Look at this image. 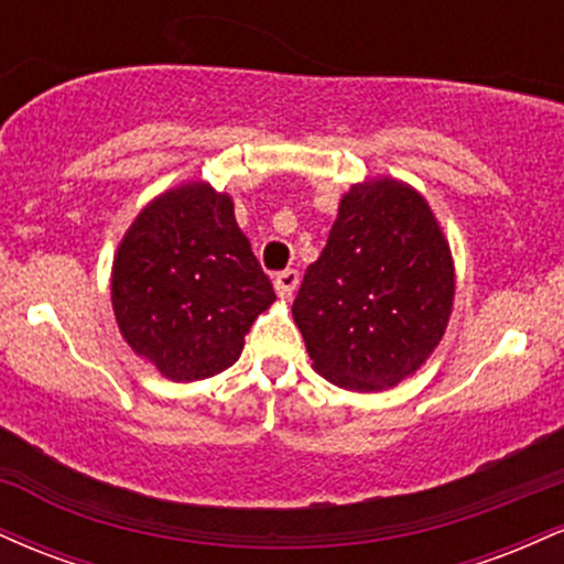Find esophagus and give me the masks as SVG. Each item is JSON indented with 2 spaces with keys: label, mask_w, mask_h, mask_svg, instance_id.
Here are the masks:
<instances>
[{
  "label": "esophagus",
  "mask_w": 564,
  "mask_h": 564,
  "mask_svg": "<svg viewBox=\"0 0 564 564\" xmlns=\"http://www.w3.org/2000/svg\"><path fill=\"white\" fill-rule=\"evenodd\" d=\"M296 286H300V273H296V270H283V273L275 275V291L283 300L294 294Z\"/></svg>",
  "instance_id": "esophagus-1"
}]
</instances>
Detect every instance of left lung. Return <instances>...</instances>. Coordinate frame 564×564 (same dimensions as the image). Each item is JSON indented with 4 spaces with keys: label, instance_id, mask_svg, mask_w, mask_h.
Segmentation results:
<instances>
[{
    "label": "left lung",
    "instance_id": "1",
    "mask_svg": "<svg viewBox=\"0 0 564 564\" xmlns=\"http://www.w3.org/2000/svg\"><path fill=\"white\" fill-rule=\"evenodd\" d=\"M453 294L456 270L435 212L416 187L377 177L341 196L291 313L321 377L341 390L381 392L435 352Z\"/></svg>",
    "mask_w": 564,
    "mask_h": 564
}]
</instances>
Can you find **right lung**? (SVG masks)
<instances>
[{
  "instance_id": "right-lung-1",
  "label": "right lung",
  "mask_w": 564,
  "mask_h": 564,
  "mask_svg": "<svg viewBox=\"0 0 564 564\" xmlns=\"http://www.w3.org/2000/svg\"><path fill=\"white\" fill-rule=\"evenodd\" d=\"M275 302L228 193L191 180L156 196L113 257L111 304L134 355L161 377L198 381L238 360L257 315Z\"/></svg>"
}]
</instances>
